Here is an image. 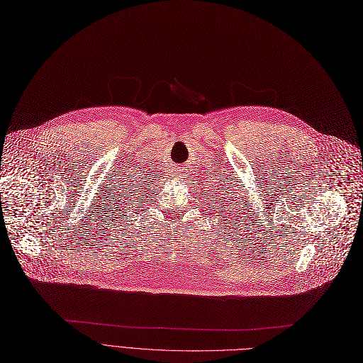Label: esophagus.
I'll return each mask as SVG.
<instances>
[{"mask_svg":"<svg viewBox=\"0 0 363 363\" xmlns=\"http://www.w3.org/2000/svg\"><path fill=\"white\" fill-rule=\"evenodd\" d=\"M177 172H179V173H180V172H182V169H180V168H179V169H177Z\"/></svg>","mask_w":363,"mask_h":363,"instance_id":"1","label":"esophagus"}]
</instances>
